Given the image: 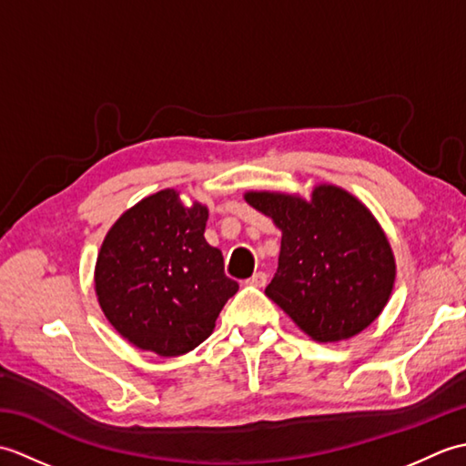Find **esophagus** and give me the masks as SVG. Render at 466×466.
Segmentation results:
<instances>
[{
    "mask_svg": "<svg viewBox=\"0 0 466 466\" xmlns=\"http://www.w3.org/2000/svg\"><path fill=\"white\" fill-rule=\"evenodd\" d=\"M266 280H268V276H266L264 272H254L248 280H246V284L250 286H256V289H264L266 286Z\"/></svg>",
    "mask_w": 466,
    "mask_h": 466,
    "instance_id": "esophagus-1",
    "label": "esophagus"
}]
</instances>
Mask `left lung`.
I'll return each instance as SVG.
<instances>
[{
	"instance_id": "left-lung-1",
	"label": "left lung",
	"mask_w": 466,
	"mask_h": 466,
	"mask_svg": "<svg viewBox=\"0 0 466 466\" xmlns=\"http://www.w3.org/2000/svg\"><path fill=\"white\" fill-rule=\"evenodd\" d=\"M282 230L279 270L266 296L316 342L352 339L390 299L397 264L380 224L359 198L320 184L310 200L246 192Z\"/></svg>"
}]
</instances>
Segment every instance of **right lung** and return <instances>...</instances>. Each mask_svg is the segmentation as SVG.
Returning <instances> with one entry per match:
<instances>
[{"label": "right lung", "mask_w": 466, "mask_h": 466, "mask_svg": "<svg viewBox=\"0 0 466 466\" xmlns=\"http://www.w3.org/2000/svg\"><path fill=\"white\" fill-rule=\"evenodd\" d=\"M208 208L184 206L160 190L126 210L106 234L96 262V294L127 342L160 356L194 350L212 334L238 282L222 252L206 242Z\"/></svg>", "instance_id": "right-lung-1"}]
</instances>
